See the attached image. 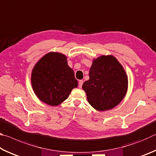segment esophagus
<instances>
[{
  "mask_svg": "<svg viewBox=\"0 0 156 156\" xmlns=\"http://www.w3.org/2000/svg\"><path fill=\"white\" fill-rule=\"evenodd\" d=\"M83 80H79L78 81V86H79V87L81 88L82 86H83Z\"/></svg>",
  "mask_w": 156,
  "mask_h": 156,
  "instance_id": "1",
  "label": "esophagus"
}]
</instances>
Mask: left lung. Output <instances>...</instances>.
<instances>
[{
  "instance_id": "1",
  "label": "left lung",
  "mask_w": 156,
  "mask_h": 156,
  "mask_svg": "<svg viewBox=\"0 0 156 156\" xmlns=\"http://www.w3.org/2000/svg\"><path fill=\"white\" fill-rule=\"evenodd\" d=\"M89 76L83 89L89 103L94 109L109 110L122 101L127 90L128 79L115 58L102 56L94 60Z\"/></svg>"
}]
</instances>
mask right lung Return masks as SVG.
<instances>
[{
	"mask_svg": "<svg viewBox=\"0 0 156 156\" xmlns=\"http://www.w3.org/2000/svg\"><path fill=\"white\" fill-rule=\"evenodd\" d=\"M31 84L38 98L51 106L61 103L78 87L67 57L55 52L46 54L37 62L31 74Z\"/></svg>",
	"mask_w": 156,
	"mask_h": 156,
	"instance_id": "1",
	"label": "right lung"
}]
</instances>
